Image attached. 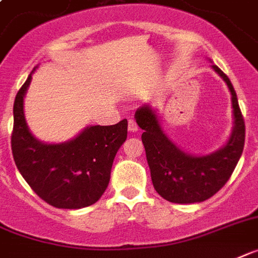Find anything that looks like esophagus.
<instances>
[{
    "label": "esophagus",
    "mask_w": 258,
    "mask_h": 258,
    "mask_svg": "<svg viewBox=\"0 0 258 258\" xmlns=\"http://www.w3.org/2000/svg\"><path fill=\"white\" fill-rule=\"evenodd\" d=\"M127 129H129V132H131V133H136V132H138V125H137V122L133 120V118H131V120H129Z\"/></svg>",
    "instance_id": "1"
}]
</instances>
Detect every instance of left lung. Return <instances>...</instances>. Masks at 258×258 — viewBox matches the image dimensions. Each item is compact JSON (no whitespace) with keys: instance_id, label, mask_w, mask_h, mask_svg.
<instances>
[{"instance_id":"left-lung-1","label":"left lung","mask_w":258,"mask_h":258,"mask_svg":"<svg viewBox=\"0 0 258 258\" xmlns=\"http://www.w3.org/2000/svg\"><path fill=\"white\" fill-rule=\"evenodd\" d=\"M211 67L228 87L233 117L228 141L218 150L204 155L182 150L167 137L157 110L150 104L140 106L134 114L136 122L144 131L141 138L153 186L163 199L171 203H201L210 199L227 183L242 154L245 124L235 88L218 66Z\"/></svg>"}]
</instances>
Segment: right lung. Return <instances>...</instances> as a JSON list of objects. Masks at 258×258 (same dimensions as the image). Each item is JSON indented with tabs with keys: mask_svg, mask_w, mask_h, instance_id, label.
I'll return each instance as SVG.
<instances>
[{
	"mask_svg": "<svg viewBox=\"0 0 258 258\" xmlns=\"http://www.w3.org/2000/svg\"><path fill=\"white\" fill-rule=\"evenodd\" d=\"M14 100L12 150L17 169L44 202L56 208L79 210L99 201L108 187L118 149L127 136V121L88 125L78 136L59 144L38 140L29 129L23 100L31 75Z\"/></svg>",
	"mask_w": 258,
	"mask_h": 258,
	"instance_id": "add662e5",
	"label": "right lung"
}]
</instances>
